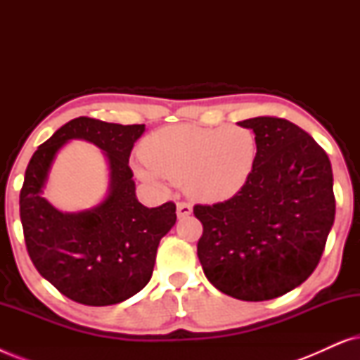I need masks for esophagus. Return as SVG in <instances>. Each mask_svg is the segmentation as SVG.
<instances>
[{"instance_id":"34e87169","label":"esophagus","mask_w":360,"mask_h":360,"mask_svg":"<svg viewBox=\"0 0 360 360\" xmlns=\"http://www.w3.org/2000/svg\"><path fill=\"white\" fill-rule=\"evenodd\" d=\"M193 213V208H191L190 203H186V201H179L176 203V216L179 218H186V216H190Z\"/></svg>"}]
</instances>
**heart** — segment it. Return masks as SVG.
I'll list each match as a JSON object with an SVG mask.
<instances>
[{
    "instance_id": "obj_1",
    "label": "heart",
    "mask_w": 360,
    "mask_h": 360,
    "mask_svg": "<svg viewBox=\"0 0 360 360\" xmlns=\"http://www.w3.org/2000/svg\"><path fill=\"white\" fill-rule=\"evenodd\" d=\"M136 175L149 184L167 179L184 181L201 201L233 198L248 184L257 160V139L249 127L167 126L147 136L141 146Z\"/></svg>"
}]
</instances>
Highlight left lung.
I'll return each mask as SVG.
<instances>
[{
	"label": "left lung",
	"instance_id": "left-lung-1",
	"mask_svg": "<svg viewBox=\"0 0 360 360\" xmlns=\"http://www.w3.org/2000/svg\"><path fill=\"white\" fill-rule=\"evenodd\" d=\"M238 124L254 131L257 160L238 195L193 208L203 224L198 259L219 292L264 302L292 292L316 269L336 213L333 169L293 122L259 116Z\"/></svg>",
	"mask_w": 360,
	"mask_h": 360
}]
</instances>
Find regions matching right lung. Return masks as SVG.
Here are the masks:
<instances>
[{
    "instance_id": "obj_1",
    "label": "right lung",
    "mask_w": 360,
    "mask_h": 360,
    "mask_svg": "<svg viewBox=\"0 0 360 360\" xmlns=\"http://www.w3.org/2000/svg\"><path fill=\"white\" fill-rule=\"evenodd\" d=\"M144 124L75 117L53 132L29 162L19 196L24 240L39 274L88 307L131 298L149 283L160 239L174 228L175 203L147 208L137 200L129 155ZM72 139L95 143L110 170L108 193L90 210L63 214L43 198L58 150Z\"/></svg>"
}]
</instances>
